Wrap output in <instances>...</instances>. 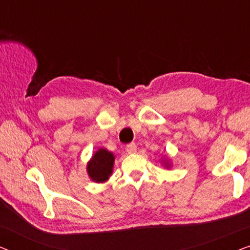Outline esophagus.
Instances as JSON below:
<instances>
[{
	"instance_id": "34e87169",
	"label": "esophagus",
	"mask_w": 250,
	"mask_h": 250,
	"mask_svg": "<svg viewBox=\"0 0 250 250\" xmlns=\"http://www.w3.org/2000/svg\"><path fill=\"white\" fill-rule=\"evenodd\" d=\"M126 151H127V153H129V155H133V153L136 152V146L134 143H131V145L126 146Z\"/></svg>"
}]
</instances>
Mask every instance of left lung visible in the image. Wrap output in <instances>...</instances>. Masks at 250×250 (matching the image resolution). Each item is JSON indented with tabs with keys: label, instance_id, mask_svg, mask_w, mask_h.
I'll return each mask as SVG.
<instances>
[{
	"label": "left lung",
	"instance_id": "left-lung-1",
	"mask_svg": "<svg viewBox=\"0 0 250 250\" xmlns=\"http://www.w3.org/2000/svg\"><path fill=\"white\" fill-rule=\"evenodd\" d=\"M162 165L164 166V167H166V168H170V167H172V160L169 159V157H167L166 155H165V157H164V158L162 159Z\"/></svg>",
	"mask_w": 250,
	"mask_h": 250
}]
</instances>
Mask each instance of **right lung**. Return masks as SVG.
<instances>
[{
    "instance_id": "right-lung-1",
    "label": "right lung",
    "mask_w": 250,
    "mask_h": 250,
    "mask_svg": "<svg viewBox=\"0 0 250 250\" xmlns=\"http://www.w3.org/2000/svg\"><path fill=\"white\" fill-rule=\"evenodd\" d=\"M114 163V153L104 148L98 149L86 165V172L90 180L95 183H104L112 174Z\"/></svg>"
}]
</instances>
